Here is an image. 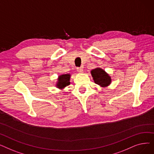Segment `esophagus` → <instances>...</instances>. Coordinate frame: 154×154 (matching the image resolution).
<instances>
[{"mask_svg": "<svg viewBox=\"0 0 154 154\" xmlns=\"http://www.w3.org/2000/svg\"><path fill=\"white\" fill-rule=\"evenodd\" d=\"M77 70L78 72L79 73H83V71H84V69L82 67H77Z\"/></svg>", "mask_w": 154, "mask_h": 154, "instance_id": "1", "label": "esophagus"}]
</instances>
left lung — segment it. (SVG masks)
Wrapping results in <instances>:
<instances>
[{"mask_svg":"<svg viewBox=\"0 0 154 154\" xmlns=\"http://www.w3.org/2000/svg\"><path fill=\"white\" fill-rule=\"evenodd\" d=\"M91 74L96 84L101 87L108 86L111 83L110 77L100 68H96L91 71Z\"/></svg>","mask_w":154,"mask_h":154,"instance_id":"1","label":"left lung"}]
</instances>
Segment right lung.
<instances>
[{
  "instance_id": "right-lung-1",
  "label": "right lung",
  "mask_w": 154,
  "mask_h": 154,
  "mask_svg": "<svg viewBox=\"0 0 154 154\" xmlns=\"http://www.w3.org/2000/svg\"><path fill=\"white\" fill-rule=\"evenodd\" d=\"M70 74H63L60 75L58 78V82L56 85L57 87L62 89L65 87L69 85L70 84Z\"/></svg>"
}]
</instances>
